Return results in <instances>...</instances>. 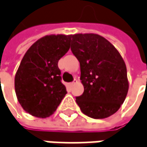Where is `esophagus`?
<instances>
[{"mask_svg": "<svg viewBox=\"0 0 147 147\" xmlns=\"http://www.w3.org/2000/svg\"><path fill=\"white\" fill-rule=\"evenodd\" d=\"M76 83H77V79H74V80L73 81V82H71V83H69V86L70 88H72V87H73L74 85Z\"/></svg>", "mask_w": 147, "mask_h": 147, "instance_id": "34e87169", "label": "esophagus"}]
</instances>
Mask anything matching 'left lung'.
<instances>
[{
	"label": "left lung",
	"instance_id": "left-lung-1",
	"mask_svg": "<svg viewBox=\"0 0 147 147\" xmlns=\"http://www.w3.org/2000/svg\"><path fill=\"white\" fill-rule=\"evenodd\" d=\"M71 51L80 63L84 93L76 97L83 113L94 119L114 114L128 92L127 67L121 55L96 34L71 35Z\"/></svg>",
	"mask_w": 147,
	"mask_h": 147
}]
</instances>
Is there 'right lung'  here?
<instances>
[{"label":"right lung","mask_w":147,"mask_h":147,"mask_svg":"<svg viewBox=\"0 0 147 147\" xmlns=\"http://www.w3.org/2000/svg\"><path fill=\"white\" fill-rule=\"evenodd\" d=\"M71 35L40 38L27 50L15 77L16 97L23 109L45 118L54 113L67 93L58 62L69 49Z\"/></svg>","instance_id":"right-lung-1"}]
</instances>
